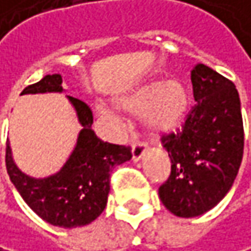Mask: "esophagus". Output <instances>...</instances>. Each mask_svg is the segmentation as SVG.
Segmentation results:
<instances>
[{"label": "esophagus", "mask_w": 251, "mask_h": 251, "mask_svg": "<svg viewBox=\"0 0 251 251\" xmlns=\"http://www.w3.org/2000/svg\"><path fill=\"white\" fill-rule=\"evenodd\" d=\"M147 151H148V145L145 142H135L132 145V159L139 161Z\"/></svg>", "instance_id": "34e87169"}]
</instances>
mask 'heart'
<instances>
[{
  "label": "heart",
  "mask_w": 251,
  "mask_h": 251,
  "mask_svg": "<svg viewBox=\"0 0 251 251\" xmlns=\"http://www.w3.org/2000/svg\"><path fill=\"white\" fill-rule=\"evenodd\" d=\"M118 104L129 113H142L144 124L148 129L164 133L174 130L184 121L188 109V93L184 84L176 80L148 81L121 98ZM99 113L103 119L119 124V118L112 109L99 106Z\"/></svg>",
  "instance_id": "1"
}]
</instances>
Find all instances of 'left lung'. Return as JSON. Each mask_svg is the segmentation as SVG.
Here are the masks:
<instances>
[{
  "instance_id": "1",
  "label": "left lung",
  "mask_w": 251,
  "mask_h": 251,
  "mask_svg": "<svg viewBox=\"0 0 251 251\" xmlns=\"http://www.w3.org/2000/svg\"><path fill=\"white\" fill-rule=\"evenodd\" d=\"M195 104L176 132L162 135L171 174L159 198L172 214L207 213L230 191L243 159L244 129L234 83L205 64L191 70Z\"/></svg>"
}]
</instances>
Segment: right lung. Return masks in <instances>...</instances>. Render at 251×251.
<instances>
[{"instance_id":"add662e5","label":"right lung","mask_w":251,"mask_h":251,"mask_svg":"<svg viewBox=\"0 0 251 251\" xmlns=\"http://www.w3.org/2000/svg\"><path fill=\"white\" fill-rule=\"evenodd\" d=\"M61 90V76L47 75L27 86L21 95ZM69 100L75 106L83 129L64 167L51 176L31 178L14 164L8 141L5 165L17 191L37 216L56 227L76 228L90 224L102 214L110 190V171L129 161L132 152L129 147L99 139L92 130L93 115L90 107L72 96Z\"/></svg>"}]
</instances>
